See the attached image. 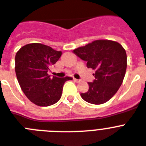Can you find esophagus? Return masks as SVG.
Returning a JSON list of instances; mask_svg holds the SVG:
<instances>
[{
  "label": "esophagus",
  "instance_id": "esophagus-1",
  "mask_svg": "<svg viewBox=\"0 0 146 146\" xmlns=\"http://www.w3.org/2000/svg\"><path fill=\"white\" fill-rule=\"evenodd\" d=\"M73 80L75 81L76 82H80V79H73Z\"/></svg>",
  "mask_w": 146,
  "mask_h": 146
}]
</instances>
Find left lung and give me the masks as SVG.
<instances>
[{
  "instance_id": "obj_1",
  "label": "left lung",
  "mask_w": 146,
  "mask_h": 146,
  "mask_svg": "<svg viewBox=\"0 0 146 146\" xmlns=\"http://www.w3.org/2000/svg\"><path fill=\"white\" fill-rule=\"evenodd\" d=\"M73 52L87 62V67L96 70L95 79L88 82L89 89L81 94L84 101L100 105L108 101L120 88L125 75L127 56L118 42L110 40H96Z\"/></svg>"
}]
</instances>
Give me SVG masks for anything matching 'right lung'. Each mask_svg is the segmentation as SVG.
Instances as JSON below:
<instances>
[{
	"label": "right lung",
	"instance_id": "add662e5",
	"mask_svg": "<svg viewBox=\"0 0 146 146\" xmlns=\"http://www.w3.org/2000/svg\"><path fill=\"white\" fill-rule=\"evenodd\" d=\"M62 56L50 46L38 43L22 46L15 55V73L21 88L33 103L50 106L61 99L64 84L71 77L48 75L50 67Z\"/></svg>",
	"mask_w": 146,
	"mask_h": 146
}]
</instances>
